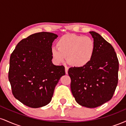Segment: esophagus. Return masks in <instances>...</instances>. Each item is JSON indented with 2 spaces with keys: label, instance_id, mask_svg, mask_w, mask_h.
I'll list each match as a JSON object with an SVG mask.
<instances>
[{
  "label": "esophagus",
  "instance_id": "34e87169",
  "mask_svg": "<svg viewBox=\"0 0 126 126\" xmlns=\"http://www.w3.org/2000/svg\"><path fill=\"white\" fill-rule=\"evenodd\" d=\"M68 70H69V68L67 66H65V73H66V74L68 73Z\"/></svg>",
  "mask_w": 126,
  "mask_h": 126
}]
</instances>
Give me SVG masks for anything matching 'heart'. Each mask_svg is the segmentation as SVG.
Segmentation results:
<instances>
[{
  "label": "heart",
  "instance_id": "b5f03b06",
  "mask_svg": "<svg viewBox=\"0 0 126 126\" xmlns=\"http://www.w3.org/2000/svg\"><path fill=\"white\" fill-rule=\"evenodd\" d=\"M57 47H52L51 54L57 63H63L67 57L72 66L81 67L92 60L95 50L94 40L88 36L66 34L57 42Z\"/></svg>",
  "mask_w": 126,
  "mask_h": 126
}]
</instances>
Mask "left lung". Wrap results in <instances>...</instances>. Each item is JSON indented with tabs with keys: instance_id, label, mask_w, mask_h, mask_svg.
<instances>
[{
	"instance_id": "obj_1",
	"label": "left lung",
	"mask_w": 126,
	"mask_h": 126,
	"mask_svg": "<svg viewBox=\"0 0 126 126\" xmlns=\"http://www.w3.org/2000/svg\"><path fill=\"white\" fill-rule=\"evenodd\" d=\"M92 60L83 67L69 68L70 88L75 100L87 108H96L112 98L118 83V60L112 46L95 31Z\"/></svg>"
}]
</instances>
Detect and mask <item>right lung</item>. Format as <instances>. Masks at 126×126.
I'll return each mask as SVG.
<instances>
[{
  "instance_id": "obj_1",
  "label": "right lung",
  "mask_w": 126,
  "mask_h": 126,
  "mask_svg": "<svg viewBox=\"0 0 126 126\" xmlns=\"http://www.w3.org/2000/svg\"><path fill=\"white\" fill-rule=\"evenodd\" d=\"M57 34L41 32L22 40L11 55L9 80L14 97L31 108L50 102L54 88L65 75L63 66L52 63V43Z\"/></svg>"
}]
</instances>
